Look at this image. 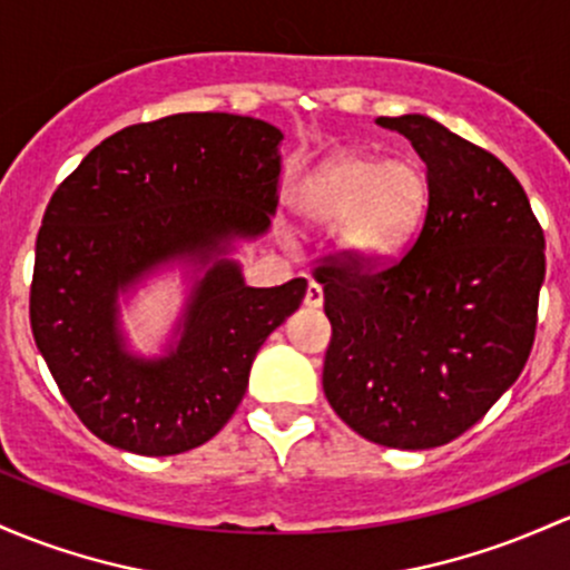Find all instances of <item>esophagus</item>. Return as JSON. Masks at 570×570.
<instances>
[{
    "label": "esophagus",
    "mask_w": 570,
    "mask_h": 570,
    "mask_svg": "<svg viewBox=\"0 0 570 570\" xmlns=\"http://www.w3.org/2000/svg\"><path fill=\"white\" fill-rule=\"evenodd\" d=\"M322 303H324L322 286L308 284V289H305V305H308V308H322Z\"/></svg>",
    "instance_id": "34e87169"
}]
</instances>
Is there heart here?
Segmentation results:
<instances>
[{"mask_svg":"<svg viewBox=\"0 0 570 570\" xmlns=\"http://www.w3.org/2000/svg\"><path fill=\"white\" fill-rule=\"evenodd\" d=\"M428 199L416 161L346 151L305 175L292 208L308 227H335V252L346 262H379L416 235Z\"/></svg>","mask_w":570,"mask_h":570,"instance_id":"obj_1","label":"heart"}]
</instances>
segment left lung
<instances>
[{
	"label": "left lung",
	"instance_id": "1",
	"mask_svg": "<svg viewBox=\"0 0 570 570\" xmlns=\"http://www.w3.org/2000/svg\"><path fill=\"white\" fill-rule=\"evenodd\" d=\"M376 124L428 167V214L392 265L316 271L333 324L322 384L354 433L416 452L465 433L519 379L547 259L503 161L419 112Z\"/></svg>",
	"mask_w": 570,
	"mask_h": 570
}]
</instances>
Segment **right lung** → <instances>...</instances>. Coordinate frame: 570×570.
<instances>
[{
    "mask_svg": "<svg viewBox=\"0 0 570 570\" xmlns=\"http://www.w3.org/2000/svg\"><path fill=\"white\" fill-rule=\"evenodd\" d=\"M281 129L235 112H178L99 142L53 191L35 248V343L80 422L146 458L210 441L254 356L303 303L305 278L246 286L235 252L271 229ZM180 266L187 299L161 355L132 353L120 303Z\"/></svg>",
    "mask_w": 570,
    "mask_h": 570,
    "instance_id": "right-lung-1",
    "label": "right lung"
}]
</instances>
